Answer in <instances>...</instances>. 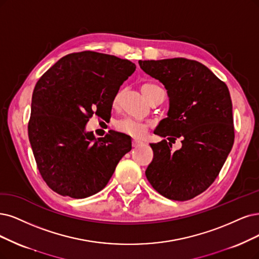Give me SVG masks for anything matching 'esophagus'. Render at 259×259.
Wrapping results in <instances>:
<instances>
[{
	"label": "esophagus",
	"mask_w": 259,
	"mask_h": 259,
	"mask_svg": "<svg viewBox=\"0 0 259 259\" xmlns=\"http://www.w3.org/2000/svg\"><path fill=\"white\" fill-rule=\"evenodd\" d=\"M142 144H143V143L140 142V141H136V140L132 141V147H135V148H137L138 146H140Z\"/></svg>",
	"instance_id": "esophagus-1"
}]
</instances>
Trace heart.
I'll use <instances>...</instances> for the list:
<instances>
[{"label": "heart", "mask_w": 259, "mask_h": 259, "mask_svg": "<svg viewBox=\"0 0 259 259\" xmlns=\"http://www.w3.org/2000/svg\"><path fill=\"white\" fill-rule=\"evenodd\" d=\"M159 86H157L156 84H152V83H145L142 85V93L144 94L145 97H147L148 94L154 90L157 89ZM122 97V92L119 91L116 95H115L114 97V104H117L120 99ZM116 129L118 132L122 133V135H126L128 137L131 138H135V139H141L146 135L147 129H148V124L144 123V122H141L139 120H136L133 118L127 117V118H123L119 121H117L116 123Z\"/></svg>", "instance_id": "obj_1"}]
</instances>
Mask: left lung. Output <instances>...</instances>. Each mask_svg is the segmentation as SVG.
Wrapping results in <instances>:
<instances>
[{"label":"left lung","mask_w":259,"mask_h":259,"mask_svg":"<svg viewBox=\"0 0 259 259\" xmlns=\"http://www.w3.org/2000/svg\"><path fill=\"white\" fill-rule=\"evenodd\" d=\"M145 73L164 85L167 117L155 133L181 138V148L162 140L150 144L154 158L146 177L157 192L174 200L203 193L219 175L232 150L235 132L233 104L224 82L203 64L183 59L139 61Z\"/></svg>","instance_id":"left-lung-1"}]
</instances>
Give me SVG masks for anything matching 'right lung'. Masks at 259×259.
Instances as JSON below:
<instances>
[{
    "label": "right lung",
    "mask_w": 259,
    "mask_h": 259,
    "mask_svg": "<svg viewBox=\"0 0 259 259\" xmlns=\"http://www.w3.org/2000/svg\"><path fill=\"white\" fill-rule=\"evenodd\" d=\"M128 60L93 51L62 57L38 80L32 97L28 139L38 169L54 192L85 198L101 191L130 137L86 131L94 114L107 116L120 85L136 71Z\"/></svg>",
    "instance_id": "1"
}]
</instances>
